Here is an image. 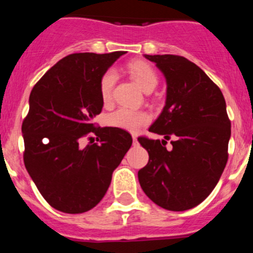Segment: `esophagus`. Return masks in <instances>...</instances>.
Here are the masks:
<instances>
[{
  "instance_id": "obj_1",
  "label": "esophagus",
  "mask_w": 253,
  "mask_h": 253,
  "mask_svg": "<svg viewBox=\"0 0 253 253\" xmlns=\"http://www.w3.org/2000/svg\"><path fill=\"white\" fill-rule=\"evenodd\" d=\"M132 139H133V145H134V146H135V145H138V138H136V135L133 134Z\"/></svg>"
}]
</instances>
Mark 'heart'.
I'll use <instances>...</instances> for the list:
<instances>
[{
  "instance_id": "obj_1",
  "label": "heart",
  "mask_w": 253,
  "mask_h": 253,
  "mask_svg": "<svg viewBox=\"0 0 253 253\" xmlns=\"http://www.w3.org/2000/svg\"><path fill=\"white\" fill-rule=\"evenodd\" d=\"M127 71L134 78L138 85L145 91H151L155 89L158 83V75L155 69L149 63L143 60H133L127 64ZM115 82H117V75L113 70L106 71L100 78L98 90L103 104H109L112 102L113 90H114ZM150 115L144 110H135L129 108H119L113 112L107 118V124L112 127L136 132L140 127L149 124Z\"/></svg>"
}]
</instances>
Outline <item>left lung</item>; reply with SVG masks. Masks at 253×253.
Returning <instances> with one entry per match:
<instances>
[{"instance_id":"left-lung-1","label":"left lung","mask_w":253,"mask_h":253,"mask_svg":"<svg viewBox=\"0 0 253 253\" xmlns=\"http://www.w3.org/2000/svg\"><path fill=\"white\" fill-rule=\"evenodd\" d=\"M167 78V102L150 132L164 140L138 138L149 163L138 171L141 189L159 207L181 211L200 205L215 188L228 159L231 136L221 90L187 58L156 54ZM167 140L173 149L167 150Z\"/></svg>"}]
</instances>
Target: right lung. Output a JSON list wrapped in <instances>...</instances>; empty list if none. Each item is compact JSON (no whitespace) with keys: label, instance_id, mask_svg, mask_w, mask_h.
I'll return each mask as SVG.
<instances>
[{"label":"right lung","instance_id":"obj_1","mask_svg":"<svg viewBox=\"0 0 253 253\" xmlns=\"http://www.w3.org/2000/svg\"><path fill=\"white\" fill-rule=\"evenodd\" d=\"M125 53L69 54L31 91L30 110L21 128L25 167L43 199L63 213L94 208L132 145L126 130L92 123L103 107L100 78ZM92 134L98 143H93ZM84 137L90 140L85 147Z\"/></svg>","mask_w":253,"mask_h":253}]
</instances>
